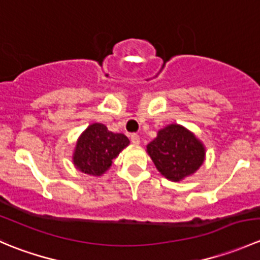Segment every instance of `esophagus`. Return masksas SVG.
I'll use <instances>...</instances> for the list:
<instances>
[{
  "label": "esophagus",
  "instance_id": "obj_1",
  "mask_svg": "<svg viewBox=\"0 0 260 260\" xmlns=\"http://www.w3.org/2000/svg\"><path fill=\"white\" fill-rule=\"evenodd\" d=\"M131 141H132L133 145H140V143H141L140 136L136 135V133H133V135H131Z\"/></svg>",
  "mask_w": 260,
  "mask_h": 260
}]
</instances>
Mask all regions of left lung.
<instances>
[{
	"label": "left lung",
	"mask_w": 260,
	"mask_h": 260,
	"mask_svg": "<svg viewBox=\"0 0 260 260\" xmlns=\"http://www.w3.org/2000/svg\"><path fill=\"white\" fill-rule=\"evenodd\" d=\"M156 169L170 181L183 180L195 174L205 159V147L196 136L180 124H169L147 145Z\"/></svg>",
	"instance_id": "1"
}]
</instances>
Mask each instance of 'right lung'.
Segmentation results:
<instances>
[{
  "label": "right lung",
  "mask_w": 260,
  "mask_h": 260,
  "mask_svg": "<svg viewBox=\"0 0 260 260\" xmlns=\"http://www.w3.org/2000/svg\"><path fill=\"white\" fill-rule=\"evenodd\" d=\"M128 145L129 140L124 135L111 132L102 123H93L80 135L73 162L84 174L102 176Z\"/></svg>",
  "instance_id": "obj_1"
}]
</instances>
